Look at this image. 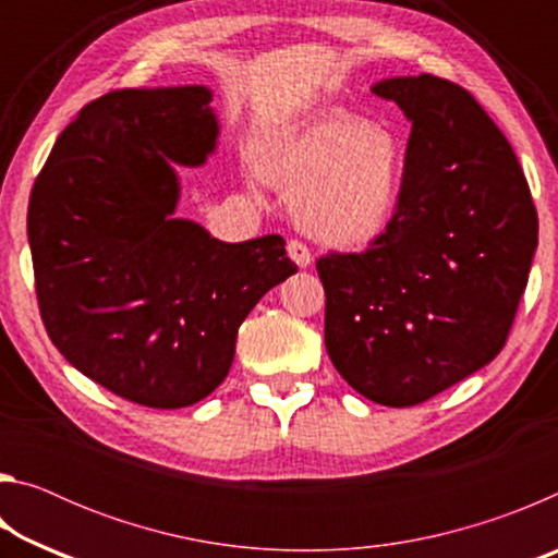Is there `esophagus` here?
<instances>
[{
    "mask_svg": "<svg viewBox=\"0 0 558 558\" xmlns=\"http://www.w3.org/2000/svg\"><path fill=\"white\" fill-rule=\"evenodd\" d=\"M288 256L292 258V263H295L298 268H307L310 263H313V253H310L307 245L300 243V241L288 243Z\"/></svg>",
    "mask_w": 558,
    "mask_h": 558,
    "instance_id": "obj_1",
    "label": "esophagus"
}]
</instances>
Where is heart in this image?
<instances>
[{
    "label": "heart",
    "instance_id": "obj_1",
    "mask_svg": "<svg viewBox=\"0 0 558 558\" xmlns=\"http://www.w3.org/2000/svg\"><path fill=\"white\" fill-rule=\"evenodd\" d=\"M258 174L292 196L315 241L359 251L379 241L399 209L405 145L399 132L352 112H325L260 147Z\"/></svg>",
    "mask_w": 558,
    "mask_h": 558
}]
</instances>
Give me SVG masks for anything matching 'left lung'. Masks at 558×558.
I'll list each match as a JSON object with an SVG mask.
<instances>
[{
  "label": "left lung",
  "mask_w": 558,
  "mask_h": 558,
  "mask_svg": "<svg viewBox=\"0 0 558 558\" xmlns=\"http://www.w3.org/2000/svg\"><path fill=\"white\" fill-rule=\"evenodd\" d=\"M372 93L413 122L393 221L364 253L317 260L325 347L342 379L381 405H415L505 347L539 221L514 149L468 90L396 75Z\"/></svg>",
  "instance_id": "8db88e82"
}]
</instances>
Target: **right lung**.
Listing matches in <instances>:
<instances>
[{
  "instance_id": "add662e5",
  "label": "right lung",
  "mask_w": 558,
  "mask_h": 558,
  "mask_svg": "<svg viewBox=\"0 0 558 558\" xmlns=\"http://www.w3.org/2000/svg\"><path fill=\"white\" fill-rule=\"evenodd\" d=\"M206 86L88 102L36 177L26 216L36 298L56 349L102 389L184 409L229 374L239 327L298 270L282 235L223 243L177 219L179 167L219 143Z\"/></svg>"
}]
</instances>
